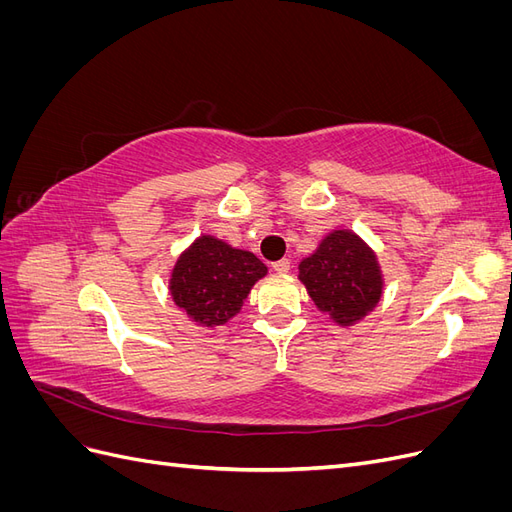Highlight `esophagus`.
Segmentation results:
<instances>
[{"instance_id": "34e87169", "label": "esophagus", "mask_w": 512, "mask_h": 512, "mask_svg": "<svg viewBox=\"0 0 512 512\" xmlns=\"http://www.w3.org/2000/svg\"><path fill=\"white\" fill-rule=\"evenodd\" d=\"M271 267H273L275 273H288V271H290V260H288V258H282V260L273 262Z\"/></svg>"}]
</instances>
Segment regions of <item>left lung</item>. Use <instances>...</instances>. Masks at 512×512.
<instances>
[{
	"instance_id": "obj_1",
	"label": "left lung",
	"mask_w": 512,
	"mask_h": 512,
	"mask_svg": "<svg viewBox=\"0 0 512 512\" xmlns=\"http://www.w3.org/2000/svg\"><path fill=\"white\" fill-rule=\"evenodd\" d=\"M299 280L320 312L350 327L367 316L382 297V271L376 254L350 230H333L318 250L303 258Z\"/></svg>"
}]
</instances>
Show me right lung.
<instances>
[{"label":"right lung","instance_id":"right-lung-1","mask_svg":"<svg viewBox=\"0 0 512 512\" xmlns=\"http://www.w3.org/2000/svg\"><path fill=\"white\" fill-rule=\"evenodd\" d=\"M265 275V262L252 252L203 235L177 258L170 294L194 322L220 327L239 314L252 286Z\"/></svg>","mask_w":512,"mask_h":512}]
</instances>
